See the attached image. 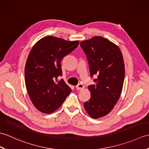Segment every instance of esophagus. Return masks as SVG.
I'll return each mask as SVG.
<instances>
[{"label":"esophagus","instance_id":"1","mask_svg":"<svg viewBox=\"0 0 149 149\" xmlns=\"http://www.w3.org/2000/svg\"><path fill=\"white\" fill-rule=\"evenodd\" d=\"M84 88V86L83 84H79L77 86H76V89L77 90H82Z\"/></svg>","mask_w":149,"mask_h":149}]
</instances>
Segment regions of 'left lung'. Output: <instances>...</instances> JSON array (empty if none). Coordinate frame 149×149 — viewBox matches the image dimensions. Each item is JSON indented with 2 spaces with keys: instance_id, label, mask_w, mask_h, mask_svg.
I'll return each mask as SVG.
<instances>
[{
  "instance_id": "left-lung-1",
  "label": "left lung",
  "mask_w": 149,
  "mask_h": 149,
  "mask_svg": "<svg viewBox=\"0 0 149 149\" xmlns=\"http://www.w3.org/2000/svg\"><path fill=\"white\" fill-rule=\"evenodd\" d=\"M80 45L86 54L91 77L97 76L95 84L88 86L91 97L84 107L91 118H99L111 111L121 95L125 75L122 54L115 43L101 36L82 41Z\"/></svg>"
}]
</instances>
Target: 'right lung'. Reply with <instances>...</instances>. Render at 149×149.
Segmentation results:
<instances>
[{
    "label": "right lung",
    "instance_id": "obj_1",
    "mask_svg": "<svg viewBox=\"0 0 149 149\" xmlns=\"http://www.w3.org/2000/svg\"><path fill=\"white\" fill-rule=\"evenodd\" d=\"M79 42H69L52 36L34 44L25 67L27 91L33 105L40 111L51 113L58 109L71 92L62 76L61 62L77 48Z\"/></svg>",
    "mask_w": 149,
    "mask_h": 149
}]
</instances>
